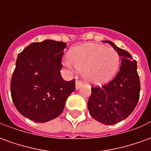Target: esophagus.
Listing matches in <instances>:
<instances>
[{"label":"esophagus","instance_id":"esophagus-1","mask_svg":"<svg viewBox=\"0 0 151 151\" xmlns=\"http://www.w3.org/2000/svg\"><path fill=\"white\" fill-rule=\"evenodd\" d=\"M82 82H81V81H78V80H77L75 82V88L76 90H78L79 88H81L82 86Z\"/></svg>","mask_w":151,"mask_h":151}]
</instances>
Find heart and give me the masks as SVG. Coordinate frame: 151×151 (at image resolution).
<instances>
[{
  "instance_id": "1",
  "label": "heart",
  "mask_w": 151,
  "mask_h": 151,
  "mask_svg": "<svg viewBox=\"0 0 151 151\" xmlns=\"http://www.w3.org/2000/svg\"><path fill=\"white\" fill-rule=\"evenodd\" d=\"M63 64L70 69L82 71L86 82L92 85L107 83L118 70L120 55L112 47L101 44L85 43L73 48Z\"/></svg>"
}]
</instances>
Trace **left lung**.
<instances>
[{"label":"left lung","instance_id":"left-lung-1","mask_svg":"<svg viewBox=\"0 0 151 151\" xmlns=\"http://www.w3.org/2000/svg\"><path fill=\"white\" fill-rule=\"evenodd\" d=\"M113 47L121 57L119 73L107 85L92 87L88 100V110L92 118L111 125L126 119L133 112L139 99L140 81L137 61L125 50L105 40Z\"/></svg>","mask_w":151,"mask_h":151}]
</instances>
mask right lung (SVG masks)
Listing matches in <instances>:
<instances>
[{
	"label": "right lung",
	"mask_w": 151,
	"mask_h": 151,
	"mask_svg": "<svg viewBox=\"0 0 151 151\" xmlns=\"http://www.w3.org/2000/svg\"><path fill=\"white\" fill-rule=\"evenodd\" d=\"M66 43L52 40L32 43L19 53L10 91L14 104L23 116L37 123L55 119L75 91V80L61 77Z\"/></svg>",
	"instance_id": "right-lung-1"
}]
</instances>
